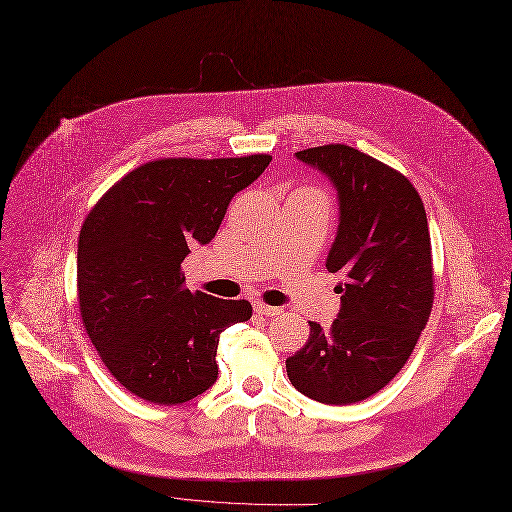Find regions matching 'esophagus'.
Wrapping results in <instances>:
<instances>
[{"label":"esophagus","instance_id":"esophagus-1","mask_svg":"<svg viewBox=\"0 0 512 512\" xmlns=\"http://www.w3.org/2000/svg\"><path fill=\"white\" fill-rule=\"evenodd\" d=\"M253 309H255V313H259V315H263V317H278V315L282 313L280 307L265 305V303H261V301H255V303H253Z\"/></svg>","mask_w":512,"mask_h":512}]
</instances>
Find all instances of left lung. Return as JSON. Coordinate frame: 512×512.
Returning a JSON list of instances; mask_svg holds the SVG:
<instances>
[{
    "mask_svg": "<svg viewBox=\"0 0 512 512\" xmlns=\"http://www.w3.org/2000/svg\"><path fill=\"white\" fill-rule=\"evenodd\" d=\"M338 199L326 267L340 278L330 328L309 321L301 351L286 359L292 386L326 405H351L382 390L411 357L434 303L432 242L415 186L348 145L297 151Z\"/></svg>",
    "mask_w": 512,
    "mask_h": 512,
    "instance_id": "1",
    "label": "left lung"
}]
</instances>
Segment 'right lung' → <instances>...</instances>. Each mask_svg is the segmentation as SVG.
Segmentation results:
<instances>
[{"mask_svg": "<svg viewBox=\"0 0 512 512\" xmlns=\"http://www.w3.org/2000/svg\"><path fill=\"white\" fill-rule=\"evenodd\" d=\"M270 155L157 159L128 172L78 236V305L114 378L155 405H180L218 380L220 334L251 319L249 301L186 290L180 263L209 245L232 197Z\"/></svg>", "mask_w": 512, "mask_h": 512, "instance_id": "right-lung-1", "label": "right lung"}]
</instances>
